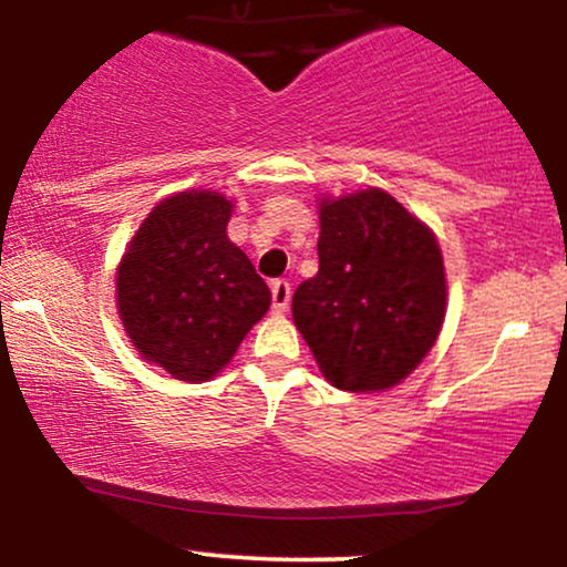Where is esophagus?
<instances>
[{
	"label": "esophagus",
	"mask_w": 567,
	"mask_h": 567,
	"mask_svg": "<svg viewBox=\"0 0 567 567\" xmlns=\"http://www.w3.org/2000/svg\"><path fill=\"white\" fill-rule=\"evenodd\" d=\"M288 303H290V282L288 279H275V282H271V309H275L277 315H282V311H288Z\"/></svg>",
	"instance_id": "1"
}]
</instances>
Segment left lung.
<instances>
[{
  "label": "left lung",
  "instance_id": "1",
  "mask_svg": "<svg viewBox=\"0 0 567 567\" xmlns=\"http://www.w3.org/2000/svg\"><path fill=\"white\" fill-rule=\"evenodd\" d=\"M320 271L298 285L292 320L343 392L408 379L445 320V266L429 226L381 188L320 202Z\"/></svg>",
  "mask_w": 567,
  "mask_h": 567
}]
</instances>
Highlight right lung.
I'll use <instances>...</instances> for the list:
<instances>
[{
  "instance_id": "obj_1",
  "label": "right lung",
  "mask_w": 567,
  "mask_h": 567,
  "mask_svg": "<svg viewBox=\"0 0 567 567\" xmlns=\"http://www.w3.org/2000/svg\"><path fill=\"white\" fill-rule=\"evenodd\" d=\"M231 207L218 192L173 194L148 213L116 269L130 341L178 381L220 373L269 311V288L226 237Z\"/></svg>"
}]
</instances>
